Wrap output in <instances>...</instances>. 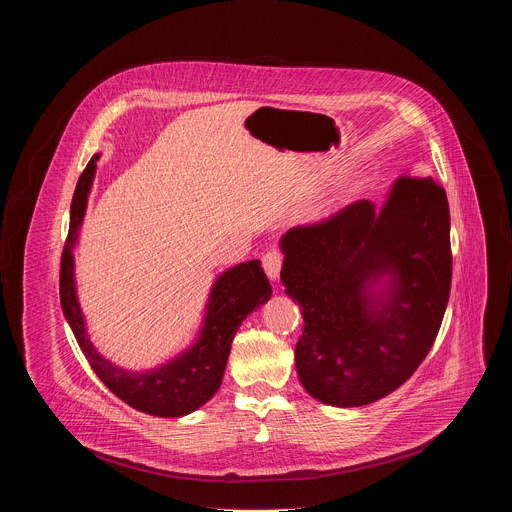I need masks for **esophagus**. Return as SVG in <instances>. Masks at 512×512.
<instances>
[{
    "label": "esophagus",
    "mask_w": 512,
    "mask_h": 512,
    "mask_svg": "<svg viewBox=\"0 0 512 512\" xmlns=\"http://www.w3.org/2000/svg\"><path fill=\"white\" fill-rule=\"evenodd\" d=\"M263 267H265V273L271 277V279H277L279 277V271L283 267V255L281 251L277 249H271L263 255Z\"/></svg>",
    "instance_id": "obj_1"
}]
</instances>
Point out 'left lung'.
<instances>
[{
  "mask_svg": "<svg viewBox=\"0 0 512 512\" xmlns=\"http://www.w3.org/2000/svg\"><path fill=\"white\" fill-rule=\"evenodd\" d=\"M281 281L302 306L296 367L322 403L360 407L401 387L427 356L452 287L450 206L431 176H401L381 212L358 200L289 229ZM385 272L383 297L366 287Z\"/></svg>",
  "mask_w": 512,
  "mask_h": 512,
  "instance_id": "8db88e82",
  "label": "left lung"
}]
</instances>
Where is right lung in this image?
Here are the masks:
<instances>
[{"instance_id": "right-lung-1", "label": "right lung", "mask_w": 512, "mask_h": 512, "mask_svg": "<svg viewBox=\"0 0 512 512\" xmlns=\"http://www.w3.org/2000/svg\"><path fill=\"white\" fill-rule=\"evenodd\" d=\"M97 160L99 156H93L83 170L70 204V227L60 257V304L64 318L91 369L113 395L129 407L150 415H188L212 399L221 387L233 336L241 322L269 300V279L259 261H247L225 271L210 291L202 334L188 352L150 373H129L113 367L87 338L85 320L75 294V277H72V245L77 241V231L87 208Z\"/></svg>"}]
</instances>
